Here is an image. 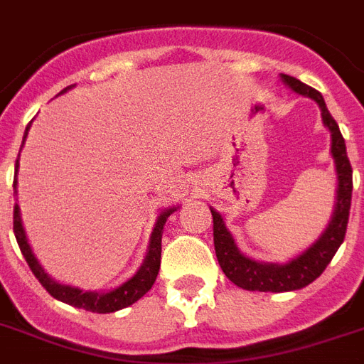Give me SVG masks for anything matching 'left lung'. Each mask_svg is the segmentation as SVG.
I'll return each instance as SVG.
<instances>
[{
	"label": "left lung",
	"instance_id": "8db88e82",
	"mask_svg": "<svg viewBox=\"0 0 364 364\" xmlns=\"http://www.w3.org/2000/svg\"><path fill=\"white\" fill-rule=\"evenodd\" d=\"M279 79L285 87L293 92L311 98L321 109L323 124L331 132V154L336 170V202H334L333 215L325 227L319 238L308 245L287 262H264V260L251 259L243 255L234 242L232 232L227 228V223L217 210L210 208L213 215V243H215V255L221 264L225 276L238 287L245 291H260V293H287L296 291L311 282H316L321 276L323 270L333 260L334 253L344 242L348 219H350L351 208V191H353V171H351L350 159L346 153V141L336 121L328 113L327 104L316 88L308 87L299 79L291 75L279 73Z\"/></svg>",
	"mask_w": 364,
	"mask_h": 364
}]
</instances>
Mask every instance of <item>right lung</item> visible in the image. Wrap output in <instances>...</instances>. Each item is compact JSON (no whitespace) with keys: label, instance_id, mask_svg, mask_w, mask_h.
Here are the masks:
<instances>
[{"label":"right lung","instance_id":"1","mask_svg":"<svg viewBox=\"0 0 364 364\" xmlns=\"http://www.w3.org/2000/svg\"><path fill=\"white\" fill-rule=\"evenodd\" d=\"M71 88H73V85L64 88L60 94L68 92ZM28 130H30V126L26 128L24 137H22V145H24L26 137H28ZM16 176H18V160H16V166H14V196L18 193V191H16ZM177 210H179V205H171V208H166V210L160 211V215L156 217V223H154L153 232H151V238H149L147 255H145L141 266L137 268V272L134 276L128 277V279L122 282L121 285L109 289V291H82L81 287L65 285V283L56 282L54 277L48 276L47 272H45V268L41 266V262L37 260L36 253L31 251V245L30 242H28V236H26L24 225H22L18 204H14L13 230L14 238L18 242V247L20 251H22V255H24V259L26 262H28V266H30V270L33 272V276L39 279V283H41L43 287L47 289V293L50 294V296H54V299L60 300V302H65V304L81 308V310L94 311V314H111V311L122 310V308H128V306H132L134 302H137L143 294L147 293L149 289L153 287L154 279H156L160 270V253H162V232H164V225L166 221H168V217Z\"/></svg>","mask_w":364,"mask_h":364}]
</instances>
